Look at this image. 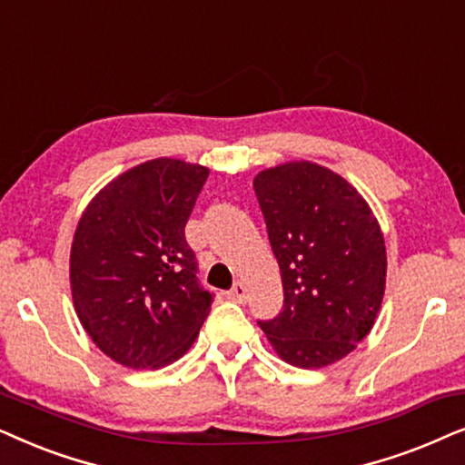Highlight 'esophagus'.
Instances as JSON below:
<instances>
[{"label":"esophagus","instance_id":"1","mask_svg":"<svg viewBox=\"0 0 465 465\" xmlns=\"http://www.w3.org/2000/svg\"><path fill=\"white\" fill-rule=\"evenodd\" d=\"M246 295H249V293H246V284L244 282H236L232 289L227 291L229 300L238 302V304H242V302H246Z\"/></svg>","mask_w":465,"mask_h":465}]
</instances>
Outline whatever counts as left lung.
<instances>
[{
  "label": "left lung",
  "instance_id": "8db88e82",
  "mask_svg": "<svg viewBox=\"0 0 465 465\" xmlns=\"http://www.w3.org/2000/svg\"><path fill=\"white\" fill-rule=\"evenodd\" d=\"M252 187L284 291L282 312L259 327L291 366H331L381 311L387 249L379 221L349 181L312 161L262 170Z\"/></svg>",
  "mask_w": 465,
  "mask_h": 465
}]
</instances>
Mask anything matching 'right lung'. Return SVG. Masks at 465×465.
Segmentation results:
<instances>
[{"instance_id": "obj_1", "label": "right lung", "mask_w": 465, "mask_h": 465, "mask_svg": "<svg viewBox=\"0 0 465 465\" xmlns=\"http://www.w3.org/2000/svg\"><path fill=\"white\" fill-rule=\"evenodd\" d=\"M210 174L159 157L110 181L80 216L70 251L76 314L104 355L132 370L174 363L195 342L213 293L184 240Z\"/></svg>"}]
</instances>
